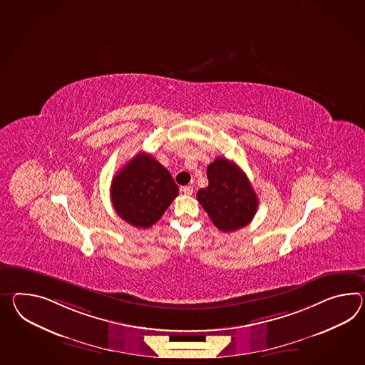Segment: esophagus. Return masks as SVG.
Masks as SVG:
<instances>
[{
    "instance_id": "34e87169",
    "label": "esophagus",
    "mask_w": 365,
    "mask_h": 365,
    "mask_svg": "<svg viewBox=\"0 0 365 365\" xmlns=\"http://www.w3.org/2000/svg\"><path fill=\"white\" fill-rule=\"evenodd\" d=\"M180 191L185 194V195H191L194 192V188L191 186H185L180 188Z\"/></svg>"
}]
</instances>
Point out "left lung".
Wrapping results in <instances>:
<instances>
[{
  "mask_svg": "<svg viewBox=\"0 0 365 365\" xmlns=\"http://www.w3.org/2000/svg\"><path fill=\"white\" fill-rule=\"evenodd\" d=\"M208 186L196 194L211 222L220 231H236L252 222L258 197L245 173L232 160L216 158L207 168Z\"/></svg>",
  "mask_w": 365,
  "mask_h": 365,
  "instance_id": "1",
  "label": "left lung"
}]
</instances>
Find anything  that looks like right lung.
Wrapping results in <instances>:
<instances>
[{
  "mask_svg": "<svg viewBox=\"0 0 365 365\" xmlns=\"http://www.w3.org/2000/svg\"><path fill=\"white\" fill-rule=\"evenodd\" d=\"M178 196L169 170L150 154L138 153L112 180L110 197L117 215L137 228L158 222Z\"/></svg>",
  "mask_w": 365,
  "mask_h": 365,
  "instance_id": "obj_1",
  "label": "right lung"
}]
</instances>
